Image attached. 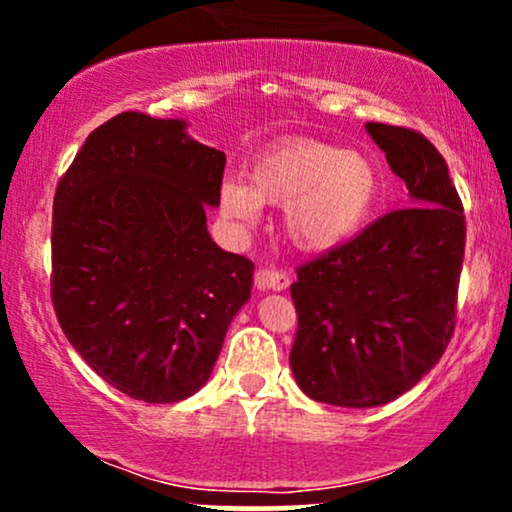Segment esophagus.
<instances>
[{
	"mask_svg": "<svg viewBox=\"0 0 512 512\" xmlns=\"http://www.w3.org/2000/svg\"><path fill=\"white\" fill-rule=\"evenodd\" d=\"M289 284H291V274L286 272V269L269 267V269H260V272L255 274V286L260 291H284L289 289Z\"/></svg>",
	"mask_w": 512,
	"mask_h": 512,
	"instance_id": "1",
	"label": "esophagus"
}]
</instances>
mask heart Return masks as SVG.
Returning <instances> with one entry per match:
<instances>
[{"label": "heart", "mask_w": 512, "mask_h": 512, "mask_svg": "<svg viewBox=\"0 0 512 512\" xmlns=\"http://www.w3.org/2000/svg\"><path fill=\"white\" fill-rule=\"evenodd\" d=\"M383 195V175L373 158L315 139H291L262 151L248 180L221 185V214L248 228L262 202L284 204L281 228L298 250L325 252L354 238Z\"/></svg>", "instance_id": "b5f03b06"}]
</instances>
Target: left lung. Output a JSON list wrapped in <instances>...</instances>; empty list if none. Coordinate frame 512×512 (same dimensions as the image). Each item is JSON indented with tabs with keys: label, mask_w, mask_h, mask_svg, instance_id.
<instances>
[{
	"label": "left lung",
	"mask_w": 512,
	"mask_h": 512,
	"mask_svg": "<svg viewBox=\"0 0 512 512\" xmlns=\"http://www.w3.org/2000/svg\"><path fill=\"white\" fill-rule=\"evenodd\" d=\"M411 207L296 269V383L315 402L380 407L411 390L448 349L467 223L448 163L421 132L368 122Z\"/></svg>",
	"instance_id": "8db88e82"
}]
</instances>
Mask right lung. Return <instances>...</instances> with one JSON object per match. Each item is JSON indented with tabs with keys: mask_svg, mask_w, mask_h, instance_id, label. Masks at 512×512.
<instances>
[{
	"mask_svg": "<svg viewBox=\"0 0 512 512\" xmlns=\"http://www.w3.org/2000/svg\"><path fill=\"white\" fill-rule=\"evenodd\" d=\"M223 168L182 120L120 113L57 182L52 305L69 344L127 397L195 395L250 298L255 264L207 231Z\"/></svg>",
	"mask_w": 512,
	"mask_h": 512,
	"instance_id": "right-lung-1",
	"label": "right lung"
}]
</instances>
